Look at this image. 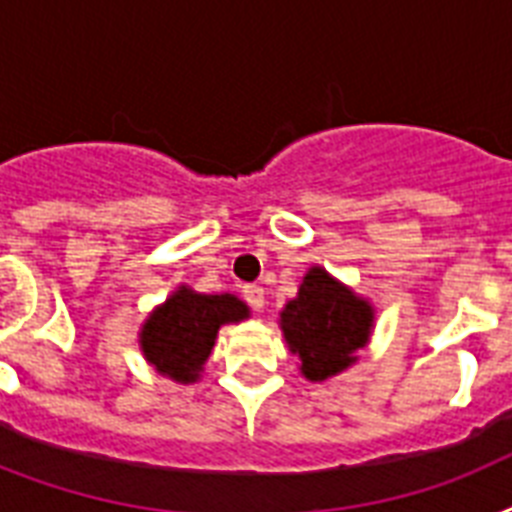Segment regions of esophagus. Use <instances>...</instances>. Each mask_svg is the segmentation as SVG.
Segmentation results:
<instances>
[{
    "mask_svg": "<svg viewBox=\"0 0 512 512\" xmlns=\"http://www.w3.org/2000/svg\"><path fill=\"white\" fill-rule=\"evenodd\" d=\"M244 300H247L255 311H260L265 305V289L260 287V284H247V287H244Z\"/></svg>",
    "mask_w": 512,
    "mask_h": 512,
    "instance_id": "esophagus-1",
    "label": "esophagus"
}]
</instances>
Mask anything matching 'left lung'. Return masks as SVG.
Instances as JSON below:
<instances>
[{"instance_id": "1", "label": "left lung", "mask_w": 512, "mask_h": 512, "mask_svg": "<svg viewBox=\"0 0 512 512\" xmlns=\"http://www.w3.org/2000/svg\"><path fill=\"white\" fill-rule=\"evenodd\" d=\"M279 316L284 340L300 356V372L311 382L329 380L356 364V353L369 342L374 324L369 300L319 265L305 273L297 297Z\"/></svg>"}]
</instances>
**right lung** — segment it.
Instances as JSON below:
<instances>
[{"label": "right lung", "instance_id": "obj_1", "mask_svg": "<svg viewBox=\"0 0 512 512\" xmlns=\"http://www.w3.org/2000/svg\"><path fill=\"white\" fill-rule=\"evenodd\" d=\"M249 319L247 303L233 295H201L177 287L140 329V350L156 372L175 382H196L215 348L217 329Z\"/></svg>", "mask_w": 512, "mask_h": 512}]
</instances>
